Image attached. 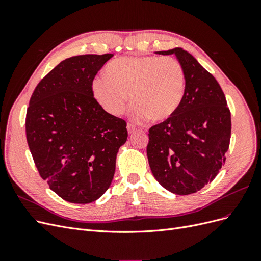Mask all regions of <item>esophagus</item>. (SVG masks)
Masks as SVG:
<instances>
[{
	"instance_id": "esophagus-1",
	"label": "esophagus",
	"mask_w": 261,
	"mask_h": 261,
	"mask_svg": "<svg viewBox=\"0 0 261 261\" xmlns=\"http://www.w3.org/2000/svg\"><path fill=\"white\" fill-rule=\"evenodd\" d=\"M127 130H128V134H133L134 132L136 130V128H135V126L134 125H132V124H128L127 125Z\"/></svg>"
}]
</instances>
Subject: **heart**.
Listing matches in <instances>:
<instances>
[{"label": "heart", "mask_w": 261, "mask_h": 261, "mask_svg": "<svg viewBox=\"0 0 261 261\" xmlns=\"http://www.w3.org/2000/svg\"><path fill=\"white\" fill-rule=\"evenodd\" d=\"M107 77L97 76L91 83L94 99L109 114L120 116L128 102L134 106L130 117L143 122L168 120L174 114L185 94V70L171 57H123L111 61Z\"/></svg>", "instance_id": "b5f03b06"}]
</instances>
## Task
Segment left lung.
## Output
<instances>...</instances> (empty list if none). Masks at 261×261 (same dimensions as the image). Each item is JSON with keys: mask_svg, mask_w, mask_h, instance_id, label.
I'll return each instance as SVG.
<instances>
[{"mask_svg": "<svg viewBox=\"0 0 261 261\" xmlns=\"http://www.w3.org/2000/svg\"><path fill=\"white\" fill-rule=\"evenodd\" d=\"M185 94L177 111L149 129L147 156L154 178L176 195L194 194L215 179L230 146L231 112L217 80L181 48Z\"/></svg>", "mask_w": 261, "mask_h": 261, "instance_id": "left-lung-1", "label": "left lung"}]
</instances>
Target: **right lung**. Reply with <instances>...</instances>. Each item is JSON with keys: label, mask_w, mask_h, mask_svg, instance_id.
<instances>
[{"label": "right lung", "mask_w": 261, "mask_h": 261, "mask_svg": "<svg viewBox=\"0 0 261 261\" xmlns=\"http://www.w3.org/2000/svg\"><path fill=\"white\" fill-rule=\"evenodd\" d=\"M113 57L85 54L62 61L42 78L29 101L26 137L40 176L73 203H89L112 183L126 122L93 98L94 76Z\"/></svg>", "instance_id": "add662e5"}]
</instances>
